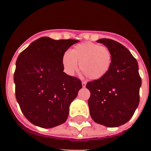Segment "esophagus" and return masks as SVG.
Wrapping results in <instances>:
<instances>
[{
  "label": "esophagus",
  "instance_id": "1",
  "mask_svg": "<svg viewBox=\"0 0 151 151\" xmlns=\"http://www.w3.org/2000/svg\"><path fill=\"white\" fill-rule=\"evenodd\" d=\"M82 87L85 88L86 87V82H82Z\"/></svg>",
  "mask_w": 151,
  "mask_h": 151
}]
</instances>
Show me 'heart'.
Listing matches in <instances>:
<instances>
[{
    "mask_svg": "<svg viewBox=\"0 0 151 151\" xmlns=\"http://www.w3.org/2000/svg\"><path fill=\"white\" fill-rule=\"evenodd\" d=\"M91 79H100L110 71L113 63V56L110 50L93 42L78 44L62 57L64 71L69 76H73L78 68Z\"/></svg>",
    "mask_w": 151,
    "mask_h": 151,
    "instance_id": "1",
    "label": "heart"
}]
</instances>
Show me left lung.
Here are the masks:
<instances>
[{
  "mask_svg": "<svg viewBox=\"0 0 151 151\" xmlns=\"http://www.w3.org/2000/svg\"><path fill=\"white\" fill-rule=\"evenodd\" d=\"M97 42L107 47L113 56L110 71L104 77L88 82L91 97L88 104L95 122L106 127H118L132 117L139 104L141 79L138 64L125 46L109 38Z\"/></svg>",
  "mask_w": 151,
  "mask_h": 151,
  "instance_id": "1",
  "label": "left lung"
}]
</instances>
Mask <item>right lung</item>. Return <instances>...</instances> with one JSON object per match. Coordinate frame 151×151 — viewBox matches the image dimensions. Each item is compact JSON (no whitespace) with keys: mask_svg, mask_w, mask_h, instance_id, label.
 Here are the masks:
<instances>
[{"mask_svg":"<svg viewBox=\"0 0 151 151\" xmlns=\"http://www.w3.org/2000/svg\"><path fill=\"white\" fill-rule=\"evenodd\" d=\"M78 41L41 37L19 55L14 73L16 97L33 125L50 129L67 119L70 104L82 85L76 77L64 73L62 57Z\"/></svg>","mask_w":151,"mask_h":151,"instance_id":"obj_1","label":"right lung"}]
</instances>
